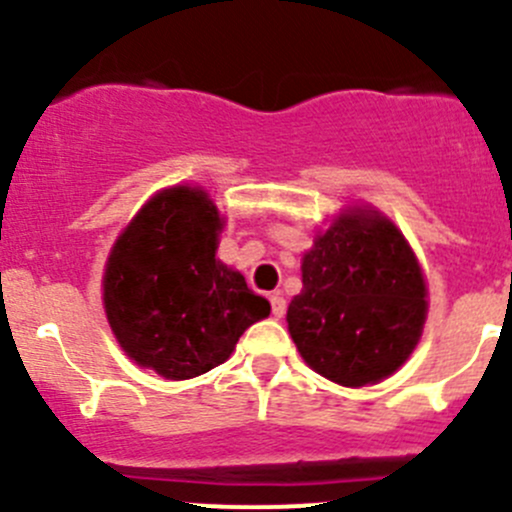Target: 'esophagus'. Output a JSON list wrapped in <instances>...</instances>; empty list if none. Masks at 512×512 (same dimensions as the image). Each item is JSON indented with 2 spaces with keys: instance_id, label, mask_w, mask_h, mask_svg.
I'll list each match as a JSON object with an SVG mask.
<instances>
[{
  "instance_id": "esophagus-1",
  "label": "esophagus",
  "mask_w": 512,
  "mask_h": 512,
  "mask_svg": "<svg viewBox=\"0 0 512 512\" xmlns=\"http://www.w3.org/2000/svg\"><path fill=\"white\" fill-rule=\"evenodd\" d=\"M270 305H272V315H275V317L285 315L287 302H285V297L280 295V292H275V295H270Z\"/></svg>"
}]
</instances>
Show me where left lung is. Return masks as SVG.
Masks as SVG:
<instances>
[{
	"label": "left lung",
	"instance_id": "obj_1",
	"mask_svg": "<svg viewBox=\"0 0 512 512\" xmlns=\"http://www.w3.org/2000/svg\"><path fill=\"white\" fill-rule=\"evenodd\" d=\"M425 282L398 227L355 210L302 257L287 327L307 365L347 388L393 375L418 345Z\"/></svg>",
	"mask_w": 512,
	"mask_h": 512
}]
</instances>
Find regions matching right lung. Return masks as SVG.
<instances>
[{"label":"right lung","instance_id":"1","mask_svg":"<svg viewBox=\"0 0 512 512\" xmlns=\"http://www.w3.org/2000/svg\"><path fill=\"white\" fill-rule=\"evenodd\" d=\"M220 215L202 190L152 197L104 272L107 320L122 350L167 380H190L230 357L270 302L215 260Z\"/></svg>","mask_w":512,"mask_h":512}]
</instances>
